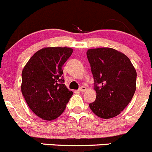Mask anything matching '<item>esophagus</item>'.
Returning a JSON list of instances; mask_svg holds the SVG:
<instances>
[{"mask_svg":"<svg viewBox=\"0 0 152 152\" xmlns=\"http://www.w3.org/2000/svg\"><path fill=\"white\" fill-rule=\"evenodd\" d=\"M79 90L80 91H86V87H85V86H82V87H80V88H79Z\"/></svg>","mask_w":152,"mask_h":152,"instance_id":"34e87169","label":"esophagus"}]
</instances>
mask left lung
I'll return each instance as SVG.
<instances>
[{
    "label": "left lung",
    "mask_w": 152,
    "mask_h": 152,
    "mask_svg": "<svg viewBox=\"0 0 152 152\" xmlns=\"http://www.w3.org/2000/svg\"><path fill=\"white\" fill-rule=\"evenodd\" d=\"M94 77L96 99L89 104L95 115L110 119L119 115L130 102L136 88V71L124 53L110 48L86 52Z\"/></svg>",
    "instance_id": "8db88e82"
}]
</instances>
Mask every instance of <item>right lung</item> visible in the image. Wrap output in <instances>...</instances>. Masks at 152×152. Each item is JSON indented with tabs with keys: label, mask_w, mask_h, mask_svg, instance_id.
I'll return each mask as SVG.
<instances>
[{
	"label": "right lung",
	"mask_w": 152,
	"mask_h": 152,
	"mask_svg": "<svg viewBox=\"0 0 152 152\" xmlns=\"http://www.w3.org/2000/svg\"><path fill=\"white\" fill-rule=\"evenodd\" d=\"M73 51L66 47L44 48L23 68L22 94L31 110L43 120L57 118L73 95L62 76L63 66Z\"/></svg>",
	"instance_id": "obj_1"
}]
</instances>
